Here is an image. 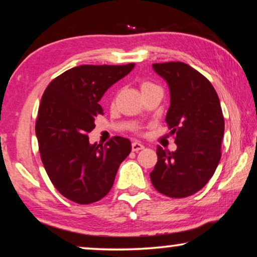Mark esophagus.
<instances>
[{"label": "esophagus", "mask_w": 257, "mask_h": 257, "mask_svg": "<svg viewBox=\"0 0 257 257\" xmlns=\"http://www.w3.org/2000/svg\"><path fill=\"white\" fill-rule=\"evenodd\" d=\"M144 149V145L142 144V143H138V142H133L132 143V151L135 152H138L141 151V150Z\"/></svg>", "instance_id": "1"}]
</instances>
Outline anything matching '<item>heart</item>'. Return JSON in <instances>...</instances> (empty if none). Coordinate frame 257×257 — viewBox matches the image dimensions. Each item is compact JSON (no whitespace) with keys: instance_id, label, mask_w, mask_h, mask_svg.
Here are the masks:
<instances>
[{"instance_id":"1","label":"heart","mask_w":257,"mask_h":257,"mask_svg":"<svg viewBox=\"0 0 257 257\" xmlns=\"http://www.w3.org/2000/svg\"><path fill=\"white\" fill-rule=\"evenodd\" d=\"M155 86H156V85H153L152 82H150V81H143L142 85H141L142 92H143V91H146V89H149V88L155 87Z\"/></svg>"}]
</instances>
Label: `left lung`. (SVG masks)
<instances>
[{"label":"left lung","mask_w":257,"mask_h":257,"mask_svg":"<svg viewBox=\"0 0 257 257\" xmlns=\"http://www.w3.org/2000/svg\"><path fill=\"white\" fill-rule=\"evenodd\" d=\"M170 89L165 121L175 135L176 151L157 148L150 178L155 189L172 198L196 194L212 177L221 159L224 118L210 81L184 62L153 63Z\"/></svg>","instance_id":"left-lung-1"}]
</instances>
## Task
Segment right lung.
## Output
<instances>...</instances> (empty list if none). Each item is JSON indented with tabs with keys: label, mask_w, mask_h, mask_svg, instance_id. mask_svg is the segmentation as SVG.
Returning <instances> with one entry per match:
<instances>
[{
	"label": "right lung",
	"mask_w": 257,
	"mask_h": 257,
	"mask_svg": "<svg viewBox=\"0 0 257 257\" xmlns=\"http://www.w3.org/2000/svg\"><path fill=\"white\" fill-rule=\"evenodd\" d=\"M135 63L81 65L55 78L43 92L35 133L49 179L63 197L89 204L111 190L119 165L131 152V142L114 137L102 146L88 133L102 114L100 99L127 75Z\"/></svg>",
	"instance_id": "obj_1"
}]
</instances>
